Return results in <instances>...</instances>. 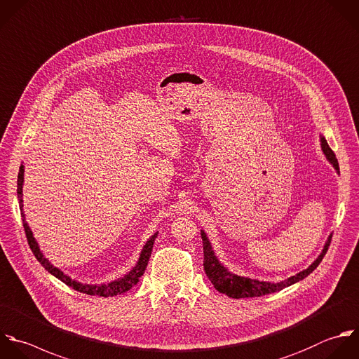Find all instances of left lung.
Wrapping results in <instances>:
<instances>
[{
  "mask_svg": "<svg viewBox=\"0 0 359 359\" xmlns=\"http://www.w3.org/2000/svg\"><path fill=\"white\" fill-rule=\"evenodd\" d=\"M320 147H322V151H323L326 159L333 165L336 172L340 175L337 158H336L334 152L332 151V148L329 147L326 138L322 134H320ZM201 238H203V249H204V270H205L207 277L212 283L214 288L218 290L221 294L228 295L229 298L241 299V298H255V297H262V295H267V294H274V292H278V291L306 278L323 260V257L330 246L332 233L329 235L318 259L308 269H305V270L299 271L298 274H295L284 281H280V283L260 281V280L233 274L218 260V257L212 249V245H211L207 233L203 229H201Z\"/></svg>",
  "mask_w": 359,
  "mask_h": 359,
  "instance_id": "1",
  "label": "left lung"
}]
</instances>
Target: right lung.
Masks as SVG:
<instances>
[{"instance_id":"add662e5","label":"right lung","mask_w":359,"mask_h":359,"mask_svg":"<svg viewBox=\"0 0 359 359\" xmlns=\"http://www.w3.org/2000/svg\"><path fill=\"white\" fill-rule=\"evenodd\" d=\"M23 173H25V166L20 165L19 168V173H18V200H19V208H20V215H22V221H23V228H25V233H26V238H27V243L34 255V257L37 259V262L51 274L54 276L55 278H58L60 281H62L64 284H67L68 287H71L72 290L78 291V292H82V294H88V295H99V297H104V298H109V297H116V295H121L124 292H127L128 290H131L134 285H137V283L140 281L141 276L144 274L147 266H148V262H149V257H151V252H152V246H154V242L158 236V232H155L144 245L141 253H140V257L135 263V266L128 271L126 273L123 277L117 278V280H113L107 284H82L76 280H72L71 277H68L67 274H64L60 269L54 267L43 255V252L40 250L39 248V243L37 241L34 239L33 236V232L29 226V224L26 222L25 219V212H23Z\"/></svg>"}]
</instances>
